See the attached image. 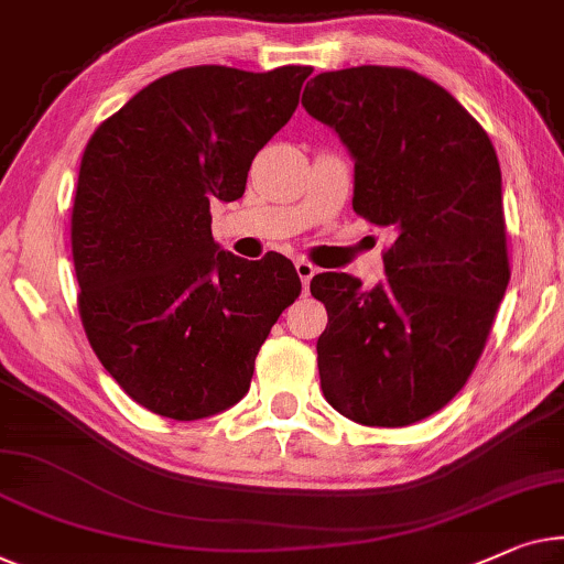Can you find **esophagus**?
Masks as SVG:
<instances>
[{"mask_svg": "<svg viewBox=\"0 0 564 564\" xmlns=\"http://www.w3.org/2000/svg\"><path fill=\"white\" fill-rule=\"evenodd\" d=\"M295 269H297V276L302 280V288H305V292H307V284H310V280H313V276H315L317 267H315L313 262H307V259H297Z\"/></svg>", "mask_w": 564, "mask_h": 564, "instance_id": "esophagus-1", "label": "esophagus"}]
</instances>
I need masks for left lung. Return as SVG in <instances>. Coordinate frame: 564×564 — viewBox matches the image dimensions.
<instances>
[{"label":"left lung","instance_id":"8db88e82","mask_svg":"<svg viewBox=\"0 0 564 564\" xmlns=\"http://www.w3.org/2000/svg\"><path fill=\"white\" fill-rule=\"evenodd\" d=\"M302 106L354 154L356 214L394 234L379 288L343 272L310 282L328 310L323 394L358 424L406 427L465 387L509 284L499 158L486 129L410 68L321 73Z\"/></svg>","mask_w":564,"mask_h":564}]
</instances>
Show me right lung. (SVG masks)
I'll return each instance as SVG.
<instances>
[{
  "mask_svg": "<svg viewBox=\"0 0 564 564\" xmlns=\"http://www.w3.org/2000/svg\"><path fill=\"white\" fill-rule=\"evenodd\" d=\"M310 73H167L86 144L70 214L80 323L104 369L160 417L203 420L239 402L269 330L300 297L288 257L218 249L210 203L241 198Z\"/></svg>",
  "mask_w": 564,
  "mask_h": 564,
  "instance_id": "obj_1",
  "label": "right lung"
}]
</instances>
